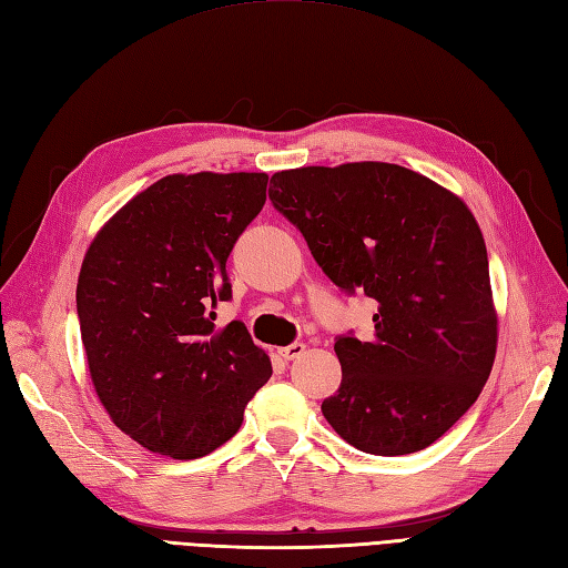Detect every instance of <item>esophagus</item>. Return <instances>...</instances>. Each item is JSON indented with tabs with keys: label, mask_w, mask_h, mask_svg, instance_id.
Instances as JSON below:
<instances>
[{
	"label": "esophagus",
	"mask_w": 568,
	"mask_h": 568,
	"mask_svg": "<svg viewBox=\"0 0 568 568\" xmlns=\"http://www.w3.org/2000/svg\"><path fill=\"white\" fill-rule=\"evenodd\" d=\"M306 354V344L303 342H296V344H288V347H282L280 349V356L284 358V362H294V358Z\"/></svg>",
	"instance_id": "34e87169"
}]
</instances>
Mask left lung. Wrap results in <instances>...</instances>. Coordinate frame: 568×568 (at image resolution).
<instances>
[{
    "label": "left lung",
    "mask_w": 568,
    "mask_h": 568,
    "mask_svg": "<svg viewBox=\"0 0 568 568\" xmlns=\"http://www.w3.org/2000/svg\"><path fill=\"white\" fill-rule=\"evenodd\" d=\"M270 200L344 292L378 301L373 335L339 337L323 414L354 448L407 455L444 436L487 383L496 315L487 245L448 187L405 165L354 161L272 175Z\"/></svg>",
    "instance_id": "obj_1"
}]
</instances>
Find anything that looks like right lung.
Wrapping results in <instances>:
<instances>
[{"instance_id": "right-lung-1", "label": "right lung", "mask_w": 568, "mask_h": 568, "mask_svg": "<svg viewBox=\"0 0 568 568\" xmlns=\"http://www.w3.org/2000/svg\"><path fill=\"white\" fill-rule=\"evenodd\" d=\"M267 173H173L110 216L81 262L77 313L93 390L136 444L175 460L224 446L272 376L243 323L216 327L226 260Z\"/></svg>"}]
</instances>
